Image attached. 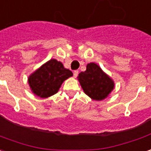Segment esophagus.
I'll return each instance as SVG.
<instances>
[{"label":"esophagus","instance_id":"obj_1","mask_svg":"<svg viewBox=\"0 0 151 151\" xmlns=\"http://www.w3.org/2000/svg\"><path fill=\"white\" fill-rule=\"evenodd\" d=\"M78 74H79V71H78V70H74V72H73L74 77H77Z\"/></svg>","mask_w":151,"mask_h":151}]
</instances>
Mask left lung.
Here are the masks:
<instances>
[{
  "label": "left lung",
  "mask_w": 151,
  "mask_h": 151,
  "mask_svg": "<svg viewBox=\"0 0 151 151\" xmlns=\"http://www.w3.org/2000/svg\"><path fill=\"white\" fill-rule=\"evenodd\" d=\"M77 78L85 93L96 101L106 99L115 86L113 79L94 62L87 64L86 71L81 72Z\"/></svg>",
  "instance_id": "1"
}]
</instances>
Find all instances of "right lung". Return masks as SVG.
I'll return each instance as SVG.
<instances>
[{"instance_id": "right-lung-1", "label": "right lung", "mask_w": 151, "mask_h": 151, "mask_svg": "<svg viewBox=\"0 0 151 151\" xmlns=\"http://www.w3.org/2000/svg\"><path fill=\"white\" fill-rule=\"evenodd\" d=\"M73 76L61 62L51 59L44 63L28 78L31 91L38 97L46 99L58 92L62 83Z\"/></svg>"}]
</instances>
